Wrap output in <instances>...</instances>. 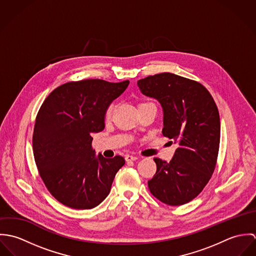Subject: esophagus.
Masks as SVG:
<instances>
[{"label": "esophagus", "mask_w": 256, "mask_h": 256, "mask_svg": "<svg viewBox=\"0 0 256 256\" xmlns=\"http://www.w3.org/2000/svg\"><path fill=\"white\" fill-rule=\"evenodd\" d=\"M125 160L126 162H131V160H137L138 158L135 156H131V154H127L125 156Z\"/></svg>", "instance_id": "1"}]
</instances>
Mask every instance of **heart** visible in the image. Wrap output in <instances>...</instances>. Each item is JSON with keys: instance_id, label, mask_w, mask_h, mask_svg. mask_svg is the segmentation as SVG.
I'll return each instance as SVG.
<instances>
[{"instance_id": "heart-1", "label": "heart", "mask_w": 256, "mask_h": 256, "mask_svg": "<svg viewBox=\"0 0 256 256\" xmlns=\"http://www.w3.org/2000/svg\"><path fill=\"white\" fill-rule=\"evenodd\" d=\"M113 110H114V106H113V104H111L110 108H108V111H106V117H108V118H110V116H111Z\"/></svg>"}]
</instances>
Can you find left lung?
I'll use <instances>...</instances> for the list:
<instances>
[{
    "label": "left lung",
    "mask_w": 256,
    "mask_h": 256,
    "mask_svg": "<svg viewBox=\"0 0 256 256\" xmlns=\"http://www.w3.org/2000/svg\"><path fill=\"white\" fill-rule=\"evenodd\" d=\"M141 92L162 108V135L178 144L170 162L154 158L156 172L148 182L160 201L180 206L194 199L210 180L219 152V111L201 84L172 73L139 80Z\"/></svg>",
    "instance_id": "obj_1"
}]
</instances>
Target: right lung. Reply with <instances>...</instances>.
<instances>
[{
	"mask_svg": "<svg viewBox=\"0 0 256 256\" xmlns=\"http://www.w3.org/2000/svg\"><path fill=\"white\" fill-rule=\"evenodd\" d=\"M128 84L98 78L71 82L43 102L34 125V154L43 182L62 204L92 209L110 194L125 160L96 156L92 135L104 129L106 110Z\"/></svg>",
	"mask_w": 256,
	"mask_h": 256,
	"instance_id": "add662e5",
	"label": "right lung"
}]
</instances>
